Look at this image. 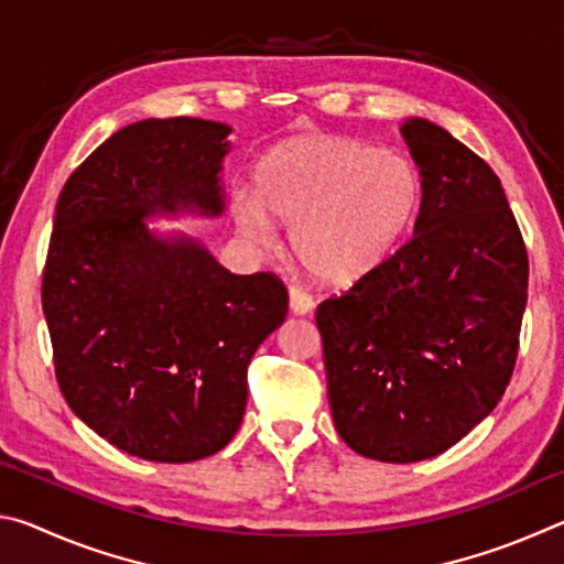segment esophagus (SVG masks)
<instances>
[{
	"label": "esophagus",
	"mask_w": 564,
	"mask_h": 564,
	"mask_svg": "<svg viewBox=\"0 0 564 564\" xmlns=\"http://www.w3.org/2000/svg\"><path fill=\"white\" fill-rule=\"evenodd\" d=\"M289 299H291V311L295 313V316H305V313H311L313 305H316L313 295L305 289H301V285H291Z\"/></svg>",
	"instance_id": "1"
}]
</instances>
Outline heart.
<instances>
[{"mask_svg": "<svg viewBox=\"0 0 564 564\" xmlns=\"http://www.w3.org/2000/svg\"><path fill=\"white\" fill-rule=\"evenodd\" d=\"M256 196L238 194L234 218L248 241L269 246L273 221L313 279L350 285L390 261L423 204V176L408 156L336 133L295 137L271 149Z\"/></svg>", "mask_w": 564, "mask_h": 564, "instance_id": "1", "label": "heart"}]
</instances>
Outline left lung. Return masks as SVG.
Here are the masks:
<instances>
[{"mask_svg": "<svg viewBox=\"0 0 564 564\" xmlns=\"http://www.w3.org/2000/svg\"><path fill=\"white\" fill-rule=\"evenodd\" d=\"M403 133L423 176L415 234L316 311L336 431L380 463L445 453L508 388L528 248L500 178L433 121Z\"/></svg>", "mask_w": 564, "mask_h": 564, "instance_id": "8db88e82", "label": "left lung"}]
</instances>
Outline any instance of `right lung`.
I'll use <instances>...</instances> for the list:
<instances>
[{"instance_id": "add662e5", "label": "right lung", "mask_w": 564, "mask_h": 564, "mask_svg": "<svg viewBox=\"0 0 564 564\" xmlns=\"http://www.w3.org/2000/svg\"><path fill=\"white\" fill-rule=\"evenodd\" d=\"M226 123L123 127L66 178L42 273L56 383L104 441L151 463H194L241 425L248 362L289 313L275 273L236 275L144 216L221 214Z\"/></svg>"}]
</instances>
